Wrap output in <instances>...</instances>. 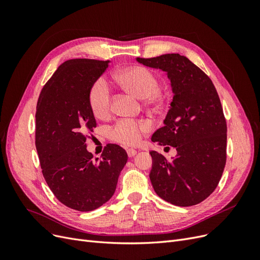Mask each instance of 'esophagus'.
Here are the masks:
<instances>
[{"instance_id": "1", "label": "esophagus", "mask_w": 260, "mask_h": 260, "mask_svg": "<svg viewBox=\"0 0 260 260\" xmlns=\"http://www.w3.org/2000/svg\"><path fill=\"white\" fill-rule=\"evenodd\" d=\"M127 153H128L129 157H133V156H136L137 151L135 148H127Z\"/></svg>"}]
</instances>
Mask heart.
<instances>
[{
    "mask_svg": "<svg viewBox=\"0 0 260 260\" xmlns=\"http://www.w3.org/2000/svg\"><path fill=\"white\" fill-rule=\"evenodd\" d=\"M115 78L122 89L138 99H146L148 103L158 100L159 79L151 69L143 66H130L119 70ZM89 105L93 115L103 119L111 112V90L107 82L100 78L89 91ZM144 121L119 120L109 130L113 141L125 145L137 144L142 133L148 130Z\"/></svg>",
    "mask_w": 260,
    "mask_h": 260,
    "instance_id": "heart-1",
    "label": "heart"
}]
</instances>
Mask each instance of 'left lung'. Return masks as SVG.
<instances>
[{
    "label": "left lung",
    "mask_w": 260,
    "mask_h": 260,
    "mask_svg": "<svg viewBox=\"0 0 260 260\" xmlns=\"http://www.w3.org/2000/svg\"><path fill=\"white\" fill-rule=\"evenodd\" d=\"M137 61L166 73L172 91L164 127L154 132L152 142L175 147L177 155L167 160L149 152L154 191L172 205H196L215 191L225 166L226 123L215 85L180 54L137 57Z\"/></svg>",
    "instance_id": "8db88e82"
}]
</instances>
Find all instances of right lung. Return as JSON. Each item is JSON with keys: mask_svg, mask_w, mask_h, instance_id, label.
<instances>
[{"mask_svg": "<svg viewBox=\"0 0 260 260\" xmlns=\"http://www.w3.org/2000/svg\"><path fill=\"white\" fill-rule=\"evenodd\" d=\"M111 60L69 59L46 82L36 112V147L43 177L56 199L69 208L91 211L111 200L127 152L108 144L94 159L86 133L96 121L89 91Z\"/></svg>", "mask_w": 260, "mask_h": 260, "instance_id": "obj_1", "label": "right lung"}]
</instances>
